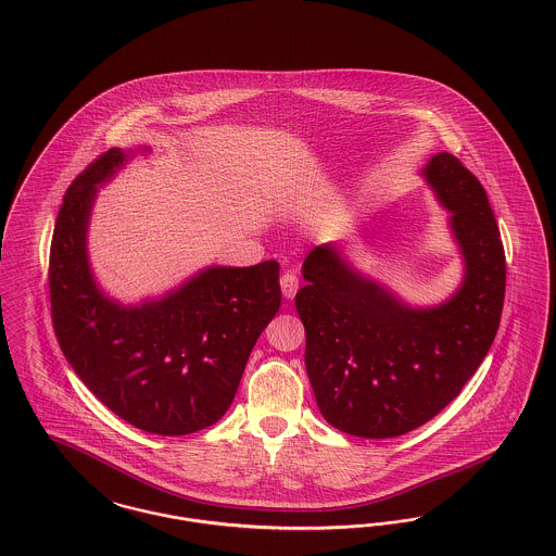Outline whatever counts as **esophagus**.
I'll return each mask as SVG.
<instances>
[{"instance_id":"34e87169","label":"esophagus","mask_w":556,"mask_h":556,"mask_svg":"<svg viewBox=\"0 0 556 556\" xmlns=\"http://www.w3.org/2000/svg\"><path fill=\"white\" fill-rule=\"evenodd\" d=\"M281 291H283V295L288 298V300H293V295L298 293V288H300V279H298V275L295 273H286L283 277H281Z\"/></svg>"}]
</instances>
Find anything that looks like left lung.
I'll return each instance as SVG.
<instances>
[{
	"label": "left lung",
	"instance_id": "left-lung-1",
	"mask_svg": "<svg viewBox=\"0 0 556 556\" xmlns=\"http://www.w3.org/2000/svg\"><path fill=\"white\" fill-rule=\"evenodd\" d=\"M464 261L440 306L413 307L323 244L302 265L295 295L306 328V369L318 408L343 433L399 438L452 403L495 341L505 298V250L486 191L456 155L421 170Z\"/></svg>",
	"mask_w": 556,
	"mask_h": 556
}]
</instances>
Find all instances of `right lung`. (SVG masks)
Segmentation results:
<instances>
[{
  "label": "right lung",
  "mask_w": 556,
  "mask_h": 556,
  "mask_svg": "<svg viewBox=\"0 0 556 556\" xmlns=\"http://www.w3.org/2000/svg\"><path fill=\"white\" fill-rule=\"evenodd\" d=\"M129 152L102 153L59 210L49 293L59 346L79 380L123 421L155 435H189L230 408L250 351L281 306L279 263L210 267L141 306L98 288L86 236L98 187Z\"/></svg>",
  "instance_id": "obj_1"
}]
</instances>
